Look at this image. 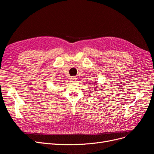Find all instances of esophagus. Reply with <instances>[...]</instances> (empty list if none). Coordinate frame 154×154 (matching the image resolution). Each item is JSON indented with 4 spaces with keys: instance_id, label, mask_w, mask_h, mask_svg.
<instances>
[{
    "instance_id": "esophagus-1",
    "label": "esophagus",
    "mask_w": 154,
    "mask_h": 154,
    "mask_svg": "<svg viewBox=\"0 0 154 154\" xmlns=\"http://www.w3.org/2000/svg\"><path fill=\"white\" fill-rule=\"evenodd\" d=\"M71 80L72 82H74V81H75L76 80V78L75 76H72V77L71 78Z\"/></svg>"
}]
</instances>
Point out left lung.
I'll use <instances>...</instances> for the list:
<instances>
[{
    "instance_id": "1",
    "label": "left lung",
    "mask_w": 154,
    "mask_h": 154,
    "mask_svg": "<svg viewBox=\"0 0 154 154\" xmlns=\"http://www.w3.org/2000/svg\"><path fill=\"white\" fill-rule=\"evenodd\" d=\"M95 83H96V82H95Z\"/></svg>"
}]
</instances>
